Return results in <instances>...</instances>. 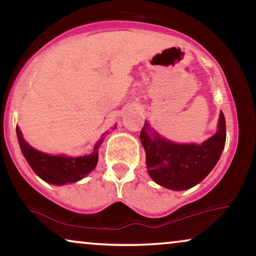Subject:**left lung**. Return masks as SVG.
Masks as SVG:
<instances>
[{"mask_svg":"<svg viewBox=\"0 0 256 256\" xmlns=\"http://www.w3.org/2000/svg\"><path fill=\"white\" fill-rule=\"evenodd\" d=\"M140 138L152 180L169 190H188L200 183L218 163L226 142L225 116L220 112L216 134L199 144L170 141L146 120Z\"/></svg>","mask_w":256,"mask_h":256,"instance_id":"left-lung-1","label":"left lung"}]
</instances>
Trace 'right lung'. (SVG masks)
Here are the masks:
<instances>
[{
  "label": "right lung",
  "instance_id": "add662e5",
  "mask_svg": "<svg viewBox=\"0 0 256 256\" xmlns=\"http://www.w3.org/2000/svg\"><path fill=\"white\" fill-rule=\"evenodd\" d=\"M113 129H116V126L114 124ZM16 132L20 152L26 162L29 163L31 169L34 170V172L46 183L58 185V186L76 183L94 170L98 163L99 148L107 134V132H104L99 141L94 144L93 152L90 154L72 157L64 155V154L50 155V154L40 152L24 140L18 126L16 127Z\"/></svg>",
  "mask_w": 256,
  "mask_h": 256
}]
</instances>
